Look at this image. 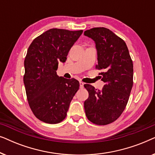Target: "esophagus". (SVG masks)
Returning a JSON list of instances; mask_svg holds the SVG:
<instances>
[{
    "mask_svg": "<svg viewBox=\"0 0 155 155\" xmlns=\"http://www.w3.org/2000/svg\"><path fill=\"white\" fill-rule=\"evenodd\" d=\"M84 82H82L80 81V88H83L84 87Z\"/></svg>",
    "mask_w": 155,
    "mask_h": 155,
    "instance_id": "34e87169",
    "label": "esophagus"
}]
</instances>
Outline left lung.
Instances as JSON below:
<instances>
[{"instance_id":"8db88e82","label":"left lung","mask_w":155,"mask_h":155,"mask_svg":"<svg viewBox=\"0 0 155 155\" xmlns=\"http://www.w3.org/2000/svg\"><path fill=\"white\" fill-rule=\"evenodd\" d=\"M96 44L99 75L105 82L101 90L90 84L84 87L89 92L84 102L88 120L96 125L115 121L126 108L133 84V65L126 44L105 27H94L84 32Z\"/></svg>"}]
</instances>
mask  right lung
<instances>
[{"mask_svg": "<svg viewBox=\"0 0 155 155\" xmlns=\"http://www.w3.org/2000/svg\"><path fill=\"white\" fill-rule=\"evenodd\" d=\"M82 31L48 29L35 38L27 50L23 78L27 100L36 117L46 124L64 120L79 90L77 80L59 77L56 71Z\"/></svg>", "mask_w": 155, "mask_h": 155, "instance_id": "obj_1", "label": "right lung"}]
</instances>
